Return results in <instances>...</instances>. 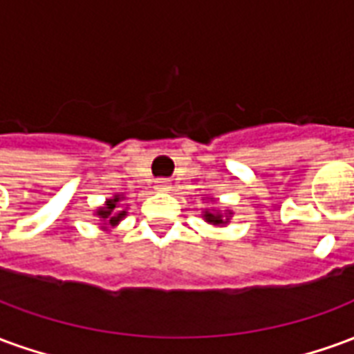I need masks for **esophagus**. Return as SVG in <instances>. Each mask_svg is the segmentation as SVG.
I'll return each mask as SVG.
<instances>
[{"instance_id": "34e87169", "label": "esophagus", "mask_w": 354, "mask_h": 354, "mask_svg": "<svg viewBox=\"0 0 354 354\" xmlns=\"http://www.w3.org/2000/svg\"><path fill=\"white\" fill-rule=\"evenodd\" d=\"M155 189H157V192H170V184L167 180H157V182H155Z\"/></svg>"}]
</instances>
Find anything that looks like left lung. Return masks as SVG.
<instances>
[{
	"label": "left lung",
	"instance_id": "left-lung-1",
	"mask_svg": "<svg viewBox=\"0 0 354 354\" xmlns=\"http://www.w3.org/2000/svg\"><path fill=\"white\" fill-rule=\"evenodd\" d=\"M231 216H233V210H216V208H207L205 212H203V220L210 225H227L231 220Z\"/></svg>",
	"mask_w": 354,
	"mask_h": 354
}]
</instances>
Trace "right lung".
Returning a JSON list of instances; mask_svg holds the SVG:
<instances>
[{
  "instance_id": "add662e5",
  "label": "right lung",
  "mask_w": 354,
  "mask_h": 354,
  "mask_svg": "<svg viewBox=\"0 0 354 354\" xmlns=\"http://www.w3.org/2000/svg\"><path fill=\"white\" fill-rule=\"evenodd\" d=\"M123 201H124L123 193H115L113 197L106 199V203H104L102 207L96 208L94 216L98 218L102 230L108 231V227H115V225H119V222L123 220L124 216H127V208L121 207V203H123Z\"/></svg>"
}]
</instances>
